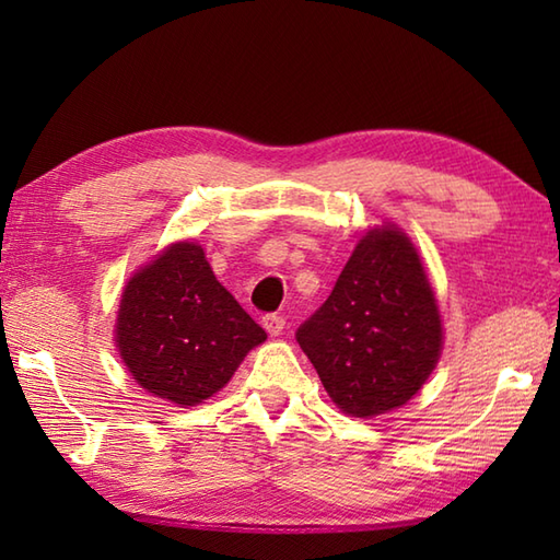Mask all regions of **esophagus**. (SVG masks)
<instances>
[{
  "mask_svg": "<svg viewBox=\"0 0 560 560\" xmlns=\"http://www.w3.org/2000/svg\"><path fill=\"white\" fill-rule=\"evenodd\" d=\"M261 325H265V329L269 331L271 337H279L281 331H283V327H287V319H283L281 315H277V313H271V315L261 317Z\"/></svg>",
  "mask_w": 560,
  "mask_h": 560,
  "instance_id": "obj_1",
  "label": "esophagus"
}]
</instances>
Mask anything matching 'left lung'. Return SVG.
I'll list each match as a JSON object with an SVG mask.
<instances>
[{
  "label": "left lung",
  "mask_w": 560,
  "mask_h": 560,
  "mask_svg": "<svg viewBox=\"0 0 560 560\" xmlns=\"http://www.w3.org/2000/svg\"><path fill=\"white\" fill-rule=\"evenodd\" d=\"M295 339L341 411L368 419L407 404L443 349L435 293L407 233L368 231Z\"/></svg>",
  "instance_id": "left-lung-1"
}]
</instances>
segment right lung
Wrapping results in <instances>:
<instances>
[{"label":"right lung","mask_w":560,"mask_h":560,"mask_svg":"<svg viewBox=\"0 0 560 560\" xmlns=\"http://www.w3.org/2000/svg\"><path fill=\"white\" fill-rule=\"evenodd\" d=\"M267 331L213 277L205 249L175 243L127 281L115 341L151 395L180 407L219 392Z\"/></svg>","instance_id":"1"}]
</instances>
